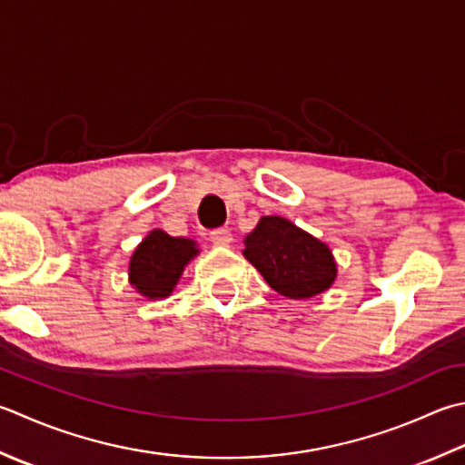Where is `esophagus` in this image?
<instances>
[{"label": "esophagus", "mask_w": 465, "mask_h": 465, "mask_svg": "<svg viewBox=\"0 0 465 465\" xmlns=\"http://www.w3.org/2000/svg\"><path fill=\"white\" fill-rule=\"evenodd\" d=\"M209 240H212L215 245H230L232 242V233L225 227H217V230L209 232Z\"/></svg>", "instance_id": "obj_1"}]
</instances>
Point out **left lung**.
Here are the masks:
<instances>
[{"label":"left lung","instance_id":"obj_1","mask_svg":"<svg viewBox=\"0 0 465 465\" xmlns=\"http://www.w3.org/2000/svg\"><path fill=\"white\" fill-rule=\"evenodd\" d=\"M243 256L278 294L288 298H312L331 288L336 278L329 245L278 215L262 217L245 238Z\"/></svg>","mask_w":465,"mask_h":465}]
</instances>
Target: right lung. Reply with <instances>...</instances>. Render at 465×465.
<instances>
[{
	"label": "right lung",
	"instance_id": "right-lung-1",
	"mask_svg": "<svg viewBox=\"0 0 465 465\" xmlns=\"http://www.w3.org/2000/svg\"><path fill=\"white\" fill-rule=\"evenodd\" d=\"M195 253V242L171 238L169 233L154 230L133 253L131 284L147 298H165L173 292L185 263Z\"/></svg>",
	"mask_w": 465,
	"mask_h": 465
}]
</instances>
